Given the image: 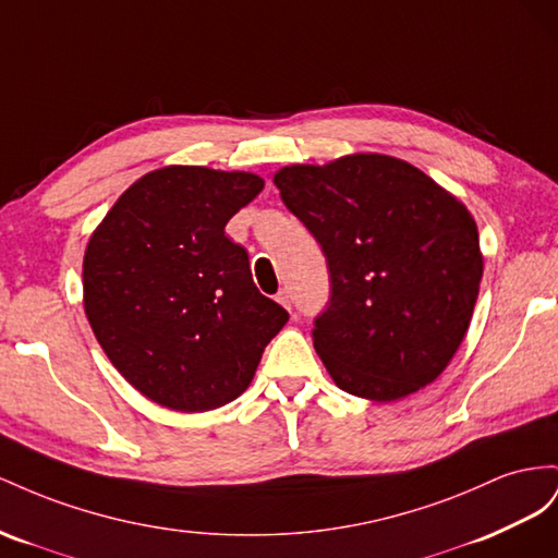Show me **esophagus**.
<instances>
[{
  "mask_svg": "<svg viewBox=\"0 0 558 558\" xmlns=\"http://www.w3.org/2000/svg\"><path fill=\"white\" fill-rule=\"evenodd\" d=\"M280 304L284 306V308H292V294H290V290L288 288H282L280 292H278V296H276Z\"/></svg>",
  "mask_w": 558,
  "mask_h": 558,
  "instance_id": "1",
  "label": "esophagus"
}]
</instances>
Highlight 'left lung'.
<instances>
[{
	"label": "left lung",
	"instance_id": "obj_1",
	"mask_svg": "<svg viewBox=\"0 0 558 558\" xmlns=\"http://www.w3.org/2000/svg\"><path fill=\"white\" fill-rule=\"evenodd\" d=\"M274 182L325 252L329 301L313 345L333 384L376 402L433 384L480 294V233L465 205L384 154L282 168Z\"/></svg>",
	"mask_w": 558,
	"mask_h": 558
}]
</instances>
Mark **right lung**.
Instances as JSON below:
<instances>
[{
  "mask_svg": "<svg viewBox=\"0 0 558 558\" xmlns=\"http://www.w3.org/2000/svg\"><path fill=\"white\" fill-rule=\"evenodd\" d=\"M250 172L170 166L137 180L84 257V306L111 364L151 402H233L290 313L252 282L227 221L259 194Z\"/></svg>",
  "mask_w": 558,
  "mask_h": 558,
  "instance_id": "add662e5",
  "label": "right lung"
}]
</instances>
